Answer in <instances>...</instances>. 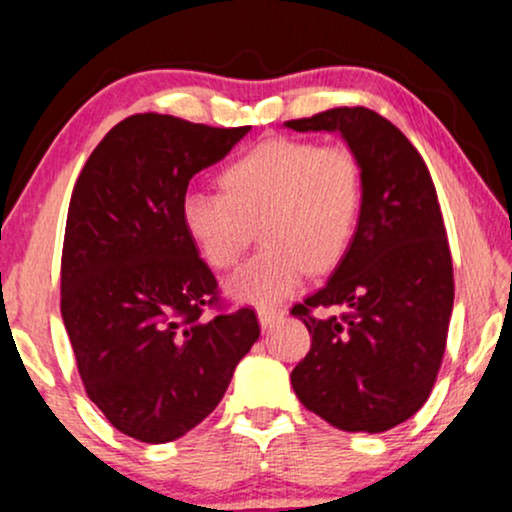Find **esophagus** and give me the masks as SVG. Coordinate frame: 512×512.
Masks as SVG:
<instances>
[{
  "label": "esophagus",
  "mask_w": 512,
  "mask_h": 512,
  "mask_svg": "<svg viewBox=\"0 0 512 512\" xmlns=\"http://www.w3.org/2000/svg\"><path fill=\"white\" fill-rule=\"evenodd\" d=\"M282 318H285V313L277 311V308H258V323H261L263 332L275 330L282 323Z\"/></svg>",
  "instance_id": "esophagus-1"
}]
</instances>
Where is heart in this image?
Returning a JSON list of instances; mask_svg holds the SVG:
<instances>
[{
	"mask_svg": "<svg viewBox=\"0 0 512 512\" xmlns=\"http://www.w3.org/2000/svg\"><path fill=\"white\" fill-rule=\"evenodd\" d=\"M220 187L187 192L182 225L216 270L237 266L256 227L261 251L227 282L235 299L256 306L280 304L306 273L337 266L361 220V166L344 144L266 140L223 168Z\"/></svg>",
	"mask_w": 512,
	"mask_h": 512,
	"instance_id": "b5f03b06",
	"label": "heart"
}]
</instances>
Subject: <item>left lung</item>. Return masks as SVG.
Instances as JSON below:
<instances>
[{
    "label": "left lung",
    "mask_w": 512,
    "mask_h": 512,
    "mask_svg": "<svg viewBox=\"0 0 512 512\" xmlns=\"http://www.w3.org/2000/svg\"><path fill=\"white\" fill-rule=\"evenodd\" d=\"M296 132H339L361 166L356 235L327 285L292 313L311 351L292 370L308 410L344 432H387L427 401L453 311V263L437 189L408 137L365 106L287 121ZM347 313L318 319V307Z\"/></svg>",
    "instance_id": "obj_1"
}]
</instances>
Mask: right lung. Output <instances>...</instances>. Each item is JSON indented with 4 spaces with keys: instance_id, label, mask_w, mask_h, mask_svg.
Here are the masks:
<instances>
[{
    "instance_id": "right-lung-1",
    "label": "right lung",
    "mask_w": 512,
    "mask_h": 512,
    "mask_svg": "<svg viewBox=\"0 0 512 512\" xmlns=\"http://www.w3.org/2000/svg\"><path fill=\"white\" fill-rule=\"evenodd\" d=\"M249 130L137 113L109 130L75 182L63 325L87 396L144 444L180 439L213 413L261 334L251 308L201 318L218 282L180 216L189 180Z\"/></svg>"
}]
</instances>
